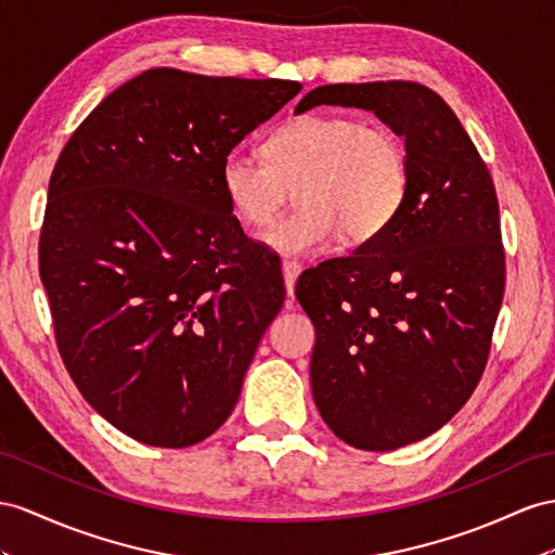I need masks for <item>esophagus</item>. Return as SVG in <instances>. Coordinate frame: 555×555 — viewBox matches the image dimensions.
<instances>
[{
	"label": "esophagus",
	"instance_id": "34e87169",
	"mask_svg": "<svg viewBox=\"0 0 555 555\" xmlns=\"http://www.w3.org/2000/svg\"><path fill=\"white\" fill-rule=\"evenodd\" d=\"M281 269H283V281H286V293H288V297H293L295 281H297V276H300L302 267H300V262H295V260H283Z\"/></svg>",
	"mask_w": 555,
	"mask_h": 555
}]
</instances>
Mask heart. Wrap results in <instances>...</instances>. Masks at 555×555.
Segmentation results:
<instances>
[{
  "instance_id": "heart-1",
  "label": "heart",
  "mask_w": 555,
  "mask_h": 555,
  "mask_svg": "<svg viewBox=\"0 0 555 555\" xmlns=\"http://www.w3.org/2000/svg\"><path fill=\"white\" fill-rule=\"evenodd\" d=\"M220 184L234 216L253 230L274 220L295 188L300 210L262 234L283 255H311L343 234L361 246L385 234L410 194L403 142L385 126L345 115H305L269 135L264 156L232 150Z\"/></svg>"
}]
</instances>
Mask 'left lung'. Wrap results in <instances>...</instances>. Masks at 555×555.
I'll use <instances>...</instances> for the list:
<instances>
[{
    "mask_svg": "<svg viewBox=\"0 0 555 555\" xmlns=\"http://www.w3.org/2000/svg\"><path fill=\"white\" fill-rule=\"evenodd\" d=\"M361 107L403 138L410 194L389 230L297 279L317 328L311 393L345 443L387 452L438 431L486 371L504 297L500 204L488 166L436 91L328 83L295 112Z\"/></svg>",
    "mask_w": 555,
    "mask_h": 555,
    "instance_id": "obj_1",
    "label": "left lung"
}]
</instances>
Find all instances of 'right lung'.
<instances>
[{"mask_svg":"<svg viewBox=\"0 0 555 555\" xmlns=\"http://www.w3.org/2000/svg\"><path fill=\"white\" fill-rule=\"evenodd\" d=\"M300 91L154 67L59 156L39 238L55 343L87 403L140 443L218 431L279 314L281 262L241 230L220 168Z\"/></svg>","mask_w":555,"mask_h":555,"instance_id":"add662e5","label":"right lung"}]
</instances>
